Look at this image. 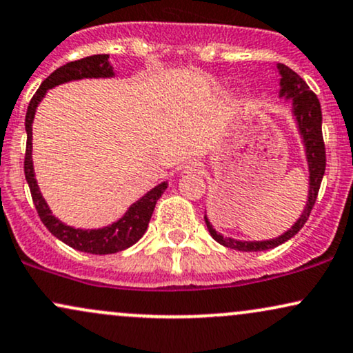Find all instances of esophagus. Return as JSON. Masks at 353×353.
I'll list each match as a JSON object with an SVG mask.
<instances>
[{"mask_svg": "<svg viewBox=\"0 0 353 353\" xmlns=\"http://www.w3.org/2000/svg\"><path fill=\"white\" fill-rule=\"evenodd\" d=\"M184 172H199L202 169V164L199 161H189V163L184 164Z\"/></svg>", "mask_w": 353, "mask_h": 353, "instance_id": "34e87169", "label": "esophagus"}]
</instances>
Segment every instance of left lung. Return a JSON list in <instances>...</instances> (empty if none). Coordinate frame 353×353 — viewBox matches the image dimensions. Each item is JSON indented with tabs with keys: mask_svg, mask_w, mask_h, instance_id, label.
<instances>
[{
	"mask_svg": "<svg viewBox=\"0 0 353 353\" xmlns=\"http://www.w3.org/2000/svg\"><path fill=\"white\" fill-rule=\"evenodd\" d=\"M281 80V90H279V97H284L286 100L292 101V117H294L296 123H298V130L301 138H303L304 148H305V159H307L309 165V195H307V203H305L304 212L301 214V217L288 232H284L283 235H279L278 239L271 240H263V241H241V240H233L227 239V236L220 235V233L212 227V223L205 219V225L209 228V233L212 239L219 241L220 245L227 246V248L239 250V252H265V250L276 248L278 245L284 243L298 233L301 228L304 227V223L307 222L311 210L316 203L317 194H319V188L322 177L325 172V146H324V138H322V112H321V103L319 99L316 97L311 88L307 87V83L296 74L294 70H291L290 67L284 65V63H278L276 65Z\"/></svg>",
	"mask_w": 353,
	"mask_h": 353,
	"instance_id": "obj_1",
	"label": "left lung"
}]
</instances>
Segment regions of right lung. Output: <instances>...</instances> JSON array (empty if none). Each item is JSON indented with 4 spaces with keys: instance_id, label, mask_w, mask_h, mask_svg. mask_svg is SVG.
<instances>
[{
    "instance_id": "add662e5",
    "label": "right lung",
    "mask_w": 353,
    "mask_h": 353,
    "mask_svg": "<svg viewBox=\"0 0 353 353\" xmlns=\"http://www.w3.org/2000/svg\"><path fill=\"white\" fill-rule=\"evenodd\" d=\"M114 72L113 67L108 62V54H97L90 55V57H83L80 61H74L65 63V65L59 67L54 70L34 97L29 101L28 113H26V156H24V174H26V181L29 184V190H31L32 202L36 205L37 214L42 220V223L48 227V230L52 233L55 239L63 241L65 245L72 246L74 250L83 253L92 254H110L121 252V250L130 248L134 245L146 232L148 223H150L152 210H154L156 202L163 195V192L168 189V182H161L150 192L144 194L139 201H136L133 205L126 210L120 220L113 222L112 225L103 228H97V230H82V228H74L69 225L62 223L61 220L55 219L50 212L49 205L46 203L44 197H42L39 185H37L36 176H34V165H32V121L34 114H36V108L39 101L44 99L46 92L49 88L61 85L70 80H80V79H107L113 77Z\"/></svg>"
}]
</instances>
